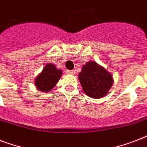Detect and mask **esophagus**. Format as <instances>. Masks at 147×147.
Returning <instances> with one entry per match:
<instances>
[{
  "label": "esophagus",
  "instance_id": "obj_1",
  "mask_svg": "<svg viewBox=\"0 0 147 147\" xmlns=\"http://www.w3.org/2000/svg\"><path fill=\"white\" fill-rule=\"evenodd\" d=\"M66 73L69 74V75H73V74H75V71H72V70H67Z\"/></svg>",
  "mask_w": 147,
  "mask_h": 147
}]
</instances>
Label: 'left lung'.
<instances>
[{"label":"left lung","mask_w":147,"mask_h":147,"mask_svg":"<svg viewBox=\"0 0 147 147\" xmlns=\"http://www.w3.org/2000/svg\"><path fill=\"white\" fill-rule=\"evenodd\" d=\"M78 80L85 94L92 98H101L113 85L114 79L109 71L96 62L89 61L82 68Z\"/></svg>","instance_id":"8db88e82"}]
</instances>
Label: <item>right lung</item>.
<instances>
[{"label":"right lung","instance_id":"add662e5","mask_svg":"<svg viewBox=\"0 0 147 147\" xmlns=\"http://www.w3.org/2000/svg\"><path fill=\"white\" fill-rule=\"evenodd\" d=\"M62 75L61 69H57L55 65L49 62L45 65L42 71L36 77L34 81L36 88L40 92L47 93L54 88Z\"/></svg>","mask_w":147,"mask_h":147}]
</instances>
